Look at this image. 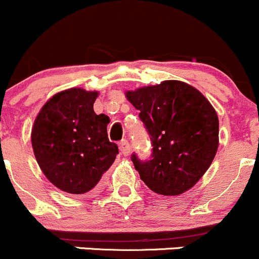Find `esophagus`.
I'll return each instance as SVG.
<instances>
[{"mask_svg":"<svg viewBox=\"0 0 259 259\" xmlns=\"http://www.w3.org/2000/svg\"><path fill=\"white\" fill-rule=\"evenodd\" d=\"M119 151H121V153L123 156H128L131 153L130 143L127 142V141H122V142L119 143Z\"/></svg>","mask_w":259,"mask_h":259,"instance_id":"34e87169","label":"esophagus"}]
</instances>
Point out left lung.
<instances>
[{"label":"left lung","instance_id":"1","mask_svg":"<svg viewBox=\"0 0 259 259\" xmlns=\"http://www.w3.org/2000/svg\"><path fill=\"white\" fill-rule=\"evenodd\" d=\"M140 111L152 141V160L132 155L140 178L153 193L181 195L190 190L213 162L219 146V119L210 102L180 80H163L126 92Z\"/></svg>","mask_w":259,"mask_h":259}]
</instances>
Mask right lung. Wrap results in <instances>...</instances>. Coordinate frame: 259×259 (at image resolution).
Here are the masks:
<instances>
[{
    "label": "right lung",
    "instance_id": "add662e5",
    "mask_svg": "<svg viewBox=\"0 0 259 259\" xmlns=\"http://www.w3.org/2000/svg\"><path fill=\"white\" fill-rule=\"evenodd\" d=\"M98 92L70 88L54 94L40 109L31 130L35 158L53 185L69 194L98 189L118 146L109 142L106 114H96Z\"/></svg>",
    "mask_w": 259,
    "mask_h": 259
}]
</instances>
